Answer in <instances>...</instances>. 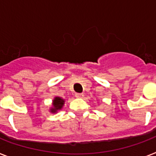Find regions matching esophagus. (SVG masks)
I'll return each instance as SVG.
<instances>
[{"instance_id": "obj_1", "label": "esophagus", "mask_w": 156, "mask_h": 156, "mask_svg": "<svg viewBox=\"0 0 156 156\" xmlns=\"http://www.w3.org/2000/svg\"><path fill=\"white\" fill-rule=\"evenodd\" d=\"M75 97H77V98H83V93H76V94H75Z\"/></svg>"}]
</instances>
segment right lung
Listing matches in <instances>:
<instances>
[{"label":"right lung","instance_id":"1","mask_svg":"<svg viewBox=\"0 0 156 156\" xmlns=\"http://www.w3.org/2000/svg\"><path fill=\"white\" fill-rule=\"evenodd\" d=\"M64 104H65V100L63 99H61V97H55L52 100V108H50V112L52 113H55L62 108Z\"/></svg>","mask_w":156,"mask_h":156}]
</instances>
